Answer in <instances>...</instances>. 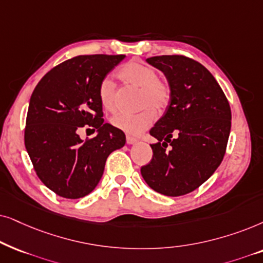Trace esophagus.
<instances>
[{
    "label": "esophagus",
    "instance_id": "obj_1",
    "mask_svg": "<svg viewBox=\"0 0 263 263\" xmlns=\"http://www.w3.org/2000/svg\"><path fill=\"white\" fill-rule=\"evenodd\" d=\"M136 142H137V139L134 137H129V136L126 137V143H127V144H135Z\"/></svg>",
    "mask_w": 263,
    "mask_h": 263
}]
</instances>
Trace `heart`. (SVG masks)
Listing matches in <instances>:
<instances>
[{"instance_id": "b5f03b06", "label": "heart", "mask_w": 263, "mask_h": 263, "mask_svg": "<svg viewBox=\"0 0 263 263\" xmlns=\"http://www.w3.org/2000/svg\"><path fill=\"white\" fill-rule=\"evenodd\" d=\"M119 77L126 83L141 87V106H152L154 109L161 110L170 103L171 87L164 80L159 79V73L153 66L142 61H129L120 68ZM99 97L104 109H115V87L109 77L101 80ZM153 108L144 107L137 113H119L111 119V124L125 134L138 136L154 121Z\"/></svg>"}]
</instances>
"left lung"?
Here are the masks:
<instances>
[{
  "label": "left lung",
  "mask_w": 263,
  "mask_h": 263,
  "mask_svg": "<svg viewBox=\"0 0 263 263\" xmlns=\"http://www.w3.org/2000/svg\"><path fill=\"white\" fill-rule=\"evenodd\" d=\"M146 62L166 76L171 101L150 129L157 143L150 144L153 159L141 173L153 190L177 197L201 186L220 166L230 137L231 108L199 62L183 55L154 56Z\"/></svg>",
  "instance_id": "obj_1"
}]
</instances>
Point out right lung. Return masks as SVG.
Masks as SVG:
<instances>
[{
  "label": "right lung",
  "mask_w": 263,
  "mask_h": 263,
  "mask_svg": "<svg viewBox=\"0 0 263 263\" xmlns=\"http://www.w3.org/2000/svg\"><path fill=\"white\" fill-rule=\"evenodd\" d=\"M125 55H80L50 69L34 87L25 127V146L45 186L65 198H82L97 186L107 157L125 145V134L103 121L101 80ZM97 129L91 140L78 131Z\"/></svg>",
  "instance_id": "obj_1"
}]
</instances>
